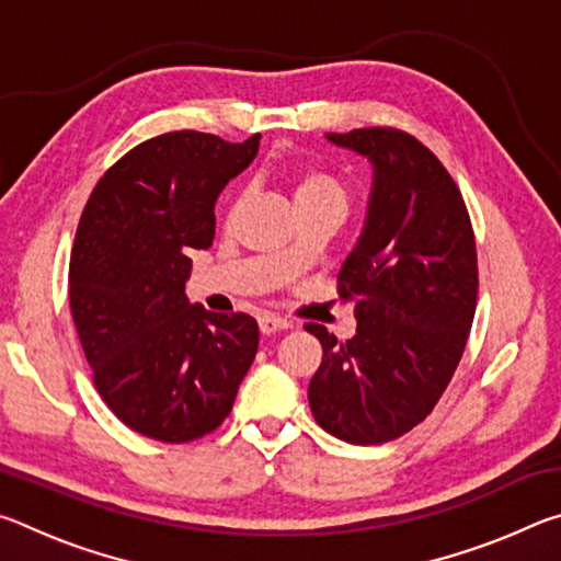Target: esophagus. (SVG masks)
I'll list each match as a JSON object with an SVG mask.
<instances>
[{"label":"esophagus","instance_id":"34e87169","mask_svg":"<svg viewBox=\"0 0 561 561\" xmlns=\"http://www.w3.org/2000/svg\"><path fill=\"white\" fill-rule=\"evenodd\" d=\"M291 329V321L282 319V317H274V314H262L260 317V331L262 334H277V331H287Z\"/></svg>","mask_w":561,"mask_h":561}]
</instances>
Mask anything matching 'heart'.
<instances>
[{"mask_svg": "<svg viewBox=\"0 0 561 561\" xmlns=\"http://www.w3.org/2000/svg\"><path fill=\"white\" fill-rule=\"evenodd\" d=\"M291 193L297 207L314 203H336L346 207V190L339 180L321 168H304L291 178ZM237 203L232 205V210Z\"/></svg>", "mask_w": 561, "mask_h": 561, "instance_id": "1", "label": "heart"}]
</instances>
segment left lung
<instances>
[{
  "label": "left lung",
  "mask_w": 561,
  "mask_h": 561,
  "mask_svg": "<svg viewBox=\"0 0 561 561\" xmlns=\"http://www.w3.org/2000/svg\"><path fill=\"white\" fill-rule=\"evenodd\" d=\"M327 138L371 160L374 187L339 272L356 336L339 344L307 324L324 348L309 405L327 433L378 445L425 421L448 388L478 304V252L458 185L411 133L376 126Z\"/></svg>",
  "instance_id": "obj_1"
}]
</instances>
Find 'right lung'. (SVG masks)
Instances as JSON below:
<instances>
[{"label":"right lung","mask_w":561,"mask_h":561,"mask_svg":"<svg viewBox=\"0 0 561 561\" xmlns=\"http://www.w3.org/2000/svg\"><path fill=\"white\" fill-rule=\"evenodd\" d=\"M244 144L173 130L113 163L76 230L69 304L93 383L118 421L163 443L220 428L260 344L250 314L190 304V250L215 237V201L252 163Z\"/></svg>","instance_id":"obj_1"}]
</instances>
